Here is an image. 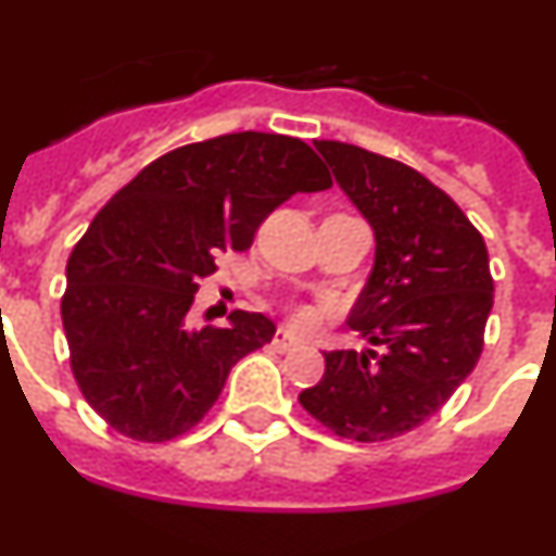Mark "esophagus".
<instances>
[{
    "instance_id": "esophagus-1",
    "label": "esophagus",
    "mask_w": 556,
    "mask_h": 556,
    "mask_svg": "<svg viewBox=\"0 0 556 556\" xmlns=\"http://www.w3.org/2000/svg\"><path fill=\"white\" fill-rule=\"evenodd\" d=\"M273 348L278 353H289L292 348H298V339H294L292 333L287 331V328H278V331H275V337H273Z\"/></svg>"
}]
</instances>
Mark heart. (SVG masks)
I'll use <instances>...</instances> for the list:
<instances>
[{
	"instance_id": "heart-1",
	"label": "heart",
	"mask_w": 556,
	"mask_h": 556,
	"mask_svg": "<svg viewBox=\"0 0 556 556\" xmlns=\"http://www.w3.org/2000/svg\"><path fill=\"white\" fill-rule=\"evenodd\" d=\"M314 320H317V314L312 312V308H294L292 314H289V323H292L294 328H312Z\"/></svg>"
}]
</instances>
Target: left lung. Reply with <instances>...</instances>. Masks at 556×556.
I'll return each mask as SVG.
<instances>
[{
	"label": "left lung",
	"instance_id": "1",
	"mask_svg": "<svg viewBox=\"0 0 556 556\" xmlns=\"http://www.w3.org/2000/svg\"><path fill=\"white\" fill-rule=\"evenodd\" d=\"M317 150L376 230V264L348 323L378 351L323 353L320 384L298 401L337 437L384 443L426 424L479 362L493 308L488 248L412 166L342 141Z\"/></svg>",
	"mask_w": 556,
	"mask_h": 556
}]
</instances>
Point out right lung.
Wrapping results in <instances>:
<instances>
[{
    "label": "right lung",
    "mask_w": 556,
    "mask_h": 556,
    "mask_svg": "<svg viewBox=\"0 0 556 556\" xmlns=\"http://www.w3.org/2000/svg\"><path fill=\"white\" fill-rule=\"evenodd\" d=\"M328 186L306 141L244 130L166 152L102 205L68 255L61 317L77 387L113 431L166 443L208 415L275 326L233 312L191 328L200 281L292 194Z\"/></svg>",
    "instance_id": "add662e5"
}]
</instances>
